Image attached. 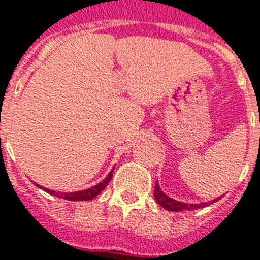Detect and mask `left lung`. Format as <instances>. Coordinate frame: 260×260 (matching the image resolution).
I'll return each instance as SVG.
<instances>
[{
  "mask_svg": "<svg viewBox=\"0 0 260 260\" xmlns=\"http://www.w3.org/2000/svg\"><path fill=\"white\" fill-rule=\"evenodd\" d=\"M154 197L156 200L159 205L165 208V209L170 210V212H183V210H196V209H201V208H205V206H209L210 204H213L217 200H220V197L213 200V201H208V202H201V204H186V202L177 201V200H173L170 198L167 194H165L162 191V189L159 187L158 182L155 185V191H154Z\"/></svg>",
  "mask_w": 260,
  "mask_h": 260,
  "instance_id": "left-lung-1",
  "label": "left lung"
}]
</instances>
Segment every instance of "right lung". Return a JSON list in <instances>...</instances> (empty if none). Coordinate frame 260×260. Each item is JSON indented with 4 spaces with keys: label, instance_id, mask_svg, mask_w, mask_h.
Masks as SVG:
<instances>
[{
    "label": "right lung",
    "instance_id": "obj_1",
    "mask_svg": "<svg viewBox=\"0 0 260 260\" xmlns=\"http://www.w3.org/2000/svg\"><path fill=\"white\" fill-rule=\"evenodd\" d=\"M113 170L114 169H112V171L106 175L105 179H102L100 183H97V185L93 186V187L81 190V191H73V193H62V191H55V190H50L47 189V187H43V186L38 185V183H35V185L38 186L39 189L44 190L46 193L51 194V196H55V197L63 198V200H69V201H90V200H93V198L97 197L98 194L101 193L102 190L108 186V183H109L110 179H112V175H113Z\"/></svg>",
    "mask_w": 260,
    "mask_h": 260
}]
</instances>
